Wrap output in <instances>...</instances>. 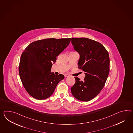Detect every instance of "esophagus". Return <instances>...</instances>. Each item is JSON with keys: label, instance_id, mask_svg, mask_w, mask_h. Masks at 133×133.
Returning a JSON list of instances; mask_svg holds the SVG:
<instances>
[{"label": "esophagus", "instance_id": "34e87169", "mask_svg": "<svg viewBox=\"0 0 133 133\" xmlns=\"http://www.w3.org/2000/svg\"><path fill=\"white\" fill-rule=\"evenodd\" d=\"M69 75H67V74H65L64 75V76H65V77H68Z\"/></svg>", "mask_w": 133, "mask_h": 133}]
</instances>
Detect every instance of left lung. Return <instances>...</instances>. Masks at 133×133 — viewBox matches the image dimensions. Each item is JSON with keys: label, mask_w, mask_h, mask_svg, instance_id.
I'll list each match as a JSON object with an SVG mask.
<instances>
[{"label": "left lung", "mask_w": 133, "mask_h": 133, "mask_svg": "<svg viewBox=\"0 0 133 133\" xmlns=\"http://www.w3.org/2000/svg\"><path fill=\"white\" fill-rule=\"evenodd\" d=\"M71 44L80 55L78 68L84 71L81 81L75 77L71 88L72 96L79 101H88L94 98L103 88L110 71V58L101 43L87 38H72Z\"/></svg>", "instance_id": "1"}]
</instances>
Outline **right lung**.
<instances>
[{"label":"right lung","instance_id":"1","mask_svg":"<svg viewBox=\"0 0 133 133\" xmlns=\"http://www.w3.org/2000/svg\"><path fill=\"white\" fill-rule=\"evenodd\" d=\"M71 41V38H47L31 43L23 52L19 71L26 91L32 97L45 99L52 95L58 83L64 78L51 72L53 64Z\"/></svg>","mask_w":133,"mask_h":133}]
</instances>
